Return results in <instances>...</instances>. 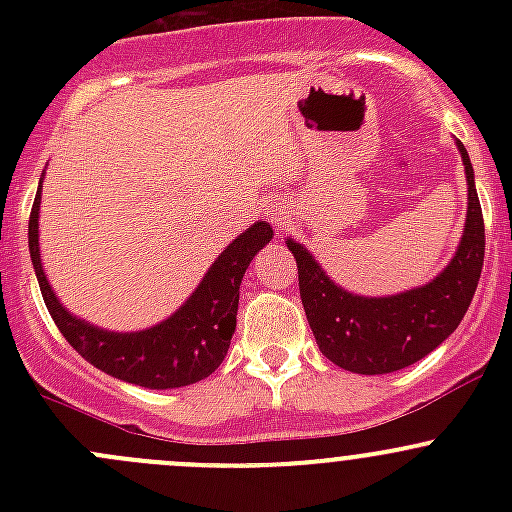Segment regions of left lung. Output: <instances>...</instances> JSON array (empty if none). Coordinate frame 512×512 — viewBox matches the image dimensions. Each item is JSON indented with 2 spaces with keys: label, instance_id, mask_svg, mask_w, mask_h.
Segmentation results:
<instances>
[{
  "label": "left lung",
  "instance_id": "obj_1",
  "mask_svg": "<svg viewBox=\"0 0 512 512\" xmlns=\"http://www.w3.org/2000/svg\"><path fill=\"white\" fill-rule=\"evenodd\" d=\"M468 178V218L451 265L426 287L396 297H356L344 292L299 242L287 240L297 260L299 297L319 352L354 374H391L431 354L456 332L476 294L485 257V225L473 165L458 143Z\"/></svg>",
  "mask_w": 512,
  "mask_h": 512
}]
</instances>
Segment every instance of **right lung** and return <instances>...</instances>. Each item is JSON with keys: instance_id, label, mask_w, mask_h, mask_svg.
<instances>
[{"instance_id": "add662e5", "label": "right lung", "mask_w": 512, "mask_h": 512, "mask_svg": "<svg viewBox=\"0 0 512 512\" xmlns=\"http://www.w3.org/2000/svg\"><path fill=\"white\" fill-rule=\"evenodd\" d=\"M41 183L29 215V252L51 319L86 361L116 379L146 389H178L213 374L223 364L235 332L240 282L257 250L272 240V227L255 223L215 260L193 297L158 327L136 334L103 332L71 317L51 292L39 262Z\"/></svg>"}]
</instances>
